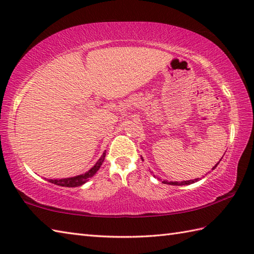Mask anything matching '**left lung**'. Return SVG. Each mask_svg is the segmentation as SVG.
I'll return each mask as SVG.
<instances>
[{
	"label": "left lung",
	"instance_id": "8db88e82",
	"mask_svg": "<svg viewBox=\"0 0 254 254\" xmlns=\"http://www.w3.org/2000/svg\"><path fill=\"white\" fill-rule=\"evenodd\" d=\"M141 158H142V161H144L143 160V157L141 156ZM221 161V160H220ZM219 161V162H220ZM219 162H218L216 165H215V167H212V170H215V168L217 167V165L218 164H219ZM152 174H153V176L155 177V178H157L158 181H161L163 184H167V185H174V186H183V185H190V184H193V183H196V182H198V181H200V178H196V180H193V181H183V182H168V181H162L161 178H158L156 175H154V173L153 172H151Z\"/></svg>",
	"mask_w": 254,
	"mask_h": 254
}]
</instances>
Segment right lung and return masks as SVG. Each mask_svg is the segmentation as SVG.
<instances>
[{
	"mask_svg": "<svg viewBox=\"0 0 254 254\" xmlns=\"http://www.w3.org/2000/svg\"><path fill=\"white\" fill-rule=\"evenodd\" d=\"M104 157H106V151L101 155V157L99 158L97 163L84 174H80V175L73 176V177H67V178H61V180H47L49 183L55 184V185L58 186H63V187H78L83 185L84 183H87L89 181V178L92 177L94 174H96L99 168L101 167L102 163L104 161Z\"/></svg>",
	"mask_w": 254,
	"mask_h": 254,
	"instance_id": "right-lung-1",
	"label": "right lung"
}]
</instances>
